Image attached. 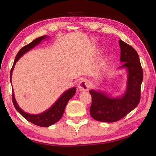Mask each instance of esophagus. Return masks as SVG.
<instances>
[{"mask_svg":"<svg viewBox=\"0 0 156 156\" xmlns=\"http://www.w3.org/2000/svg\"><path fill=\"white\" fill-rule=\"evenodd\" d=\"M90 88V84L87 80H82L78 83V88L80 91H87Z\"/></svg>","mask_w":156,"mask_h":156,"instance_id":"esophagus-1","label":"esophagus"}]
</instances>
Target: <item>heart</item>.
Instances as JSON below:
<instances>
[{
	"label": "heart",
	"instance_id": "obj_1",
	"mask_svg": "<svg viewBox=\"0 0 156 156\" xmlns=\"http://www.w3.org/2000/svg\"><path fill=\"white\" fill-rule=\"evenodd\" d=\"M99 52H100V51L98 50V53H99ZM107 60H108L107 58H105L103 59V60H102V66H105L106 63L107 62Z\"/></svg>",
	"mask_w": 156,
	"mask_h": 156
}]
</instances>
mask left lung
Wrapping results in <instances>:
<instances>
[{
	"label": "left lung",
	"mask_w": 156,
	"mask_h": 156,
	"mask_svg": "<svg viewBox=\"0 0 156 156\" xmlns=\"http://www.w3.org/2000/svg\"><path fill=\"white\" fill-rule=\"evenodd\" d=\"M119 45L120 62L123 64L119 69L125 68L127 72L126 89L122 95L119 97H112L100 90L89 91L92 96L90 115L98 121H118L133 111L140 101L143 69L140 58L135 49L121 39L119 40Z\"/></svg>",
	"instance_id": "8db88e82"
}]
</instances>
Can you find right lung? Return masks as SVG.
<instances>
[{"instance_id":"obj_1","label":"right lung","mask_w":156,"mask_h":156,"mask_svg":"<svg viewBox=\"0 0 156 156\" xmlns=\"http://www.w3.org/2000/svg\"><path fill=\"white\" fill-rule=\"evenodd\" d=\"M48 37H49L47 35L41 36V37H39L37 39H35V40L31 42L30 44L24 46V47L20 49L19 51L17 53V54L16 55L15 61H14V64H13L12 68L11 70V73H10V80H11V82L12 72L13 71V69H14L16 62L19 60L22 55L26 54V53L29 51V50H31V49L32 48H34L35 46L40 44L42 40H44V39H47ZM75 93H76V87H73L68 89V90L64 92V93L61 95V97L58 99L57 101H56L50 108H48V110H46L45 111L41 112V113H39L37 115L29 114L27 112L23 111L22 109L19 107L17 102H16L15 100L14 92H13V90H12V102H13V105H14L15 108H16V110L25 119H27L28 121L31 122L33 124L36 125L37 126H40V127H49V126L54 125L56 122H58L59 120H60V119L62 117L63 114H64L66 105H67L69 99L75 95Z\"/></svg>"}]
</instances>
